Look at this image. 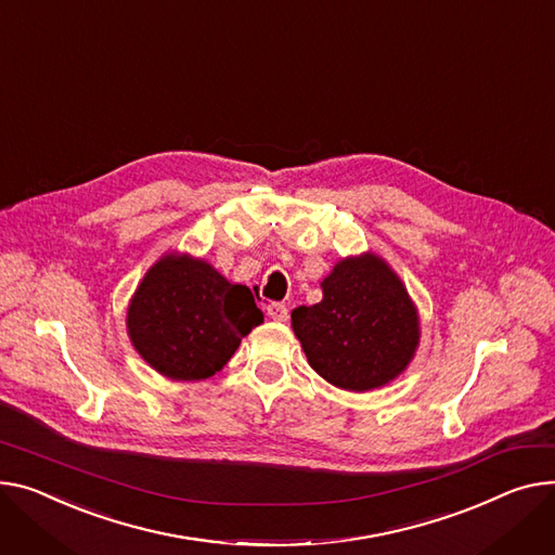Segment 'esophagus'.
<instances>
[{"mask_svg":"<svg viewBox=\"0 0 555 555\" xmlns=\"http://www.w3.org/2000/svg\"><path fill=\"white\" fill-rule=\"evenodd\" d=\"M268 317L272 321H287V308L283 304H270L268 306Z\"/></svg>","mask_w":555,"mask_h":555,"instance_id":"1","label":"esophagus"}]
</instances>
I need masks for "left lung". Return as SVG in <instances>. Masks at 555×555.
Here are the masks:
<instances>
[{"label": "left lung", "mask_w": 555, "mask_h": 555, "mask_svg": "<svg viewBox=\"0 0 555 555\" xmlns=\"http://www.w3.org/2000/svg\"><path fill=\"white\" fill-rule=\"evenodd\" d=\"M323 299L292 310V330L312 371L341 390L395 382L415 359L420 310L375 251L346 256L321 281Z\"/></svg>", "instance_id": "8db88e82"}]
</instances>
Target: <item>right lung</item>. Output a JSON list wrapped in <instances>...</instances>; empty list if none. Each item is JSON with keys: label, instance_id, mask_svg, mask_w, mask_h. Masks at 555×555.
I'll list each match as a JSON object with an SVG mask.
<instances>
[{"label": "right lung", "instance_id": "1", "mask_svg": "<svg viewBox=\"0 0 555 555\" xmlns=\"http://www.w3.org/2000/svg\"><path fill=\"white\" fill-rule=\"evenodd\" d=\"M261 321L249 287L230 283L205 258L176 249L144 272L127 306L131 346L173 382H201L223 371Z\"/></svg>", "mask_w": 555, "mask_h": 555}]
</instances>
